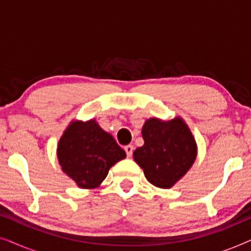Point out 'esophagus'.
<instances>
[{
    "label": "esophagus",
    "mask_w": 251,
    "mask_h": 251,
    "mask_svg": "<svg viewBox=\"0 0 251 251\" xmlns=\"http://www.w3.org/2000/svg\"><path fill=\"white\" fill-rule=\"evenodd\" d=\"M125 151H126V156L131 157L132 152H133V146L132 145H126L125 147Z\"/></svg>",
    "instance_id": "34e87169"
}]
</instances>
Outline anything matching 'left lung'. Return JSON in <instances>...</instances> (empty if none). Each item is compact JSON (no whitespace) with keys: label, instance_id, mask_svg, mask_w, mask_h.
<instances>
[{"label":"left lung","instance_id":"1","mask_svg":"<svg viewBox=\"0 0 251 251\" xmlns=\"http://www.w3.org/2000/svg\"><path fill=\"white\" fill-rule=\"evenodd\" d=\"M144 145L133 152V160L144 170L146 179L159 188H171L193 166L198 145L180 116L169 121L146 120L142 128Z\"/></svg>","mask_w":251,"mask_h":251}]
</instances>
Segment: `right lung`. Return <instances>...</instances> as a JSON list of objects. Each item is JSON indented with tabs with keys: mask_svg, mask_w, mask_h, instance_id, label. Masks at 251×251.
I'll return each instance as SVG.
<instances>
[{
	"mask_svg": "<svg viewBox=\"0 0 251 251\" xmlns=\"http://www.w3.org/2000/svg\"><path fill=\"white\" fill-rule=\"evenodd\" d=\"M126 154L111 133L95 119L72 120L57 145V157L64 174L80 188L98 187L108 170Z\"/></svg>",
	"mask_w": 251,
	"mask_h": 251,
	"instance_id": "right-lung-1",
	"label": "right lung"
}]
</instances>
